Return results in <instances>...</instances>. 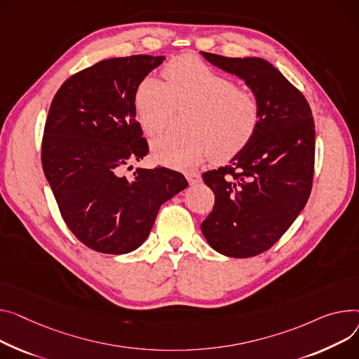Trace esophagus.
Masks as SVG:
<instances>
[{"mask_svg":"<svg viewBox=\"0 0 359 359\" xmlns=\"http://www.w3.org/2000/svg\"><path fill=\"white\" fill-rule=\"evenodd\" d=\"M186 179L189 180L190 184H196V183L201 182L202 177H201V175L198 172H187L186 173Z\"/></svg>","mask_w":359,"mask_h":359,"instance_id":"34e87169","label":"esophagus"}]
</instances>
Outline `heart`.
I'll return each mask as SVG.
<instances>
[{"label": "heart", "mask_w": 359, "mask_h": 359, "mask_svg": "<svg viewBox=\"0 0 359 359\" xmlns=\"http://www.w3.org/2000/svg\"><path fill=\"white\" fill-rule=\"evenodd\" d=\"M164 83L153 78L140 82L134 93L138 123L154 137L170 124L175 109H189L184 134H165L151 142L156 161L186 169L212 156L225 161L240 153L261 123L257 93L240 88L229 76L195 56H179L163 69Z\"/></svg>", "instance_id": "heart-1"}]
</instances>
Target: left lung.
Listing matches in <instances>:
<instances>
[{"label":"left lung","instance_id":"left-lung-1","mask_svg":"<svg viewBox=\"0 0 359 359\" xmlns=\"http://www.w3.org/2000/svg\"><path fill=\"white\" fill-rule=\"evenodd\" d=\"M245 81L261 102V123L228 165L202 175L215 206L201 229L218 252L248 258L270 250L304 208L315 173V121L303 93L267 60L202 52Z\"/></svg>","mask_w":359,"mask_h":359}]
</instances>
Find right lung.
<instances>
[{"instance_id": "obj_1", "label": "right lung", "mask_w": 359, "mask_h": 359, "mask_svg": "<svg viewBox=\"0 0 359 359\" xmlns=\"http://www.w3.org/2000/svg\"><path fill=\"white\" fill-rule=\"evenodd\" d=\"M163 56L105 59L72 75L52 101L41 164L62 218L93 251L127 254L149 236L160 206L189 186L167 167L124 169L149 154L134 93Z\"/></svg>"}]
</instances>
